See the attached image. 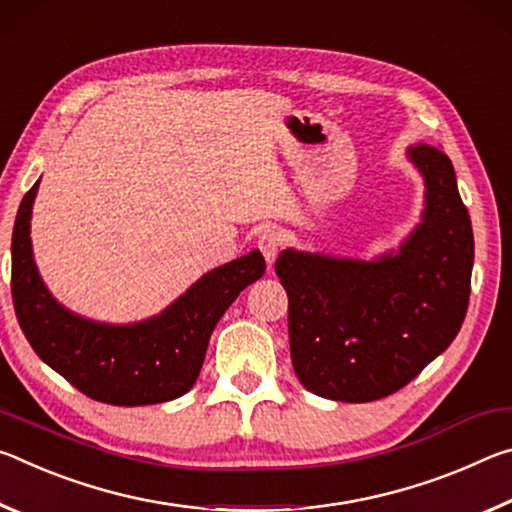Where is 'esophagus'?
Returning <instances> with one entry per match:
<instances>
[{
  "instance_id": "obj_1",
  "label": "esophagus",
  "mask_w": 512,
  "mask_h": 512,
  "mask_svg": "<svg viewBox=\"0 0 512 512\" xmlns=\"http://www.w3.org/2000/svg\"><path fill=\"white\" fill-rule=\"evenodd\" d=\"M258 249L263 251L265 261L272 265V263L276 261V256H279V249H281V236H279V231L265 229V231L261 233V236H258Z\"/></svg>"
}]
</instances>
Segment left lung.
Segmentation results:
<instances>
[{
    "instance_id": "left-lung-1",
    "label": "left lung",
    "mask_w": 512,
    "mask_h": 512,
    "mask_svg": "<svg viewBox=\"0 0 512 512\" xmlns=\"http://www.w3.org/2000/svg\"><path fill=\"white\" fill-rule=\"evenodd\" d=\"M422 224L397 254L374 261L286 249L274 272L288 292L290 358L313 395L365 404L392 395L445 351L463 326L474 236L454 165L415 145Z\"/></svg>"
}]
</instances>
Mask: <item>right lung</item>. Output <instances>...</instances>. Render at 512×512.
Instances as JSON below:
<instances>
[{
  "instance_id": "add662e5",
  "label": "right lung",
  "mask_w": 512,
  "mask_h": 512,
  "mask_svg": "<svg viewBox=\"0 0 512 512\" xmlns=\"http://www.w3.org/2000/svg\"><path fill=\"white\" fill-rule=\"evenodd\" d=\"M38 183L22 199L11 242L13 306L33 351L83 395L104 404L149 406L186 395L204 365L215 324L265 274L261 251L215 267L152 320L92 322L58 304L33 263L29 233Z\"/></svg>"
}]
</instances>
